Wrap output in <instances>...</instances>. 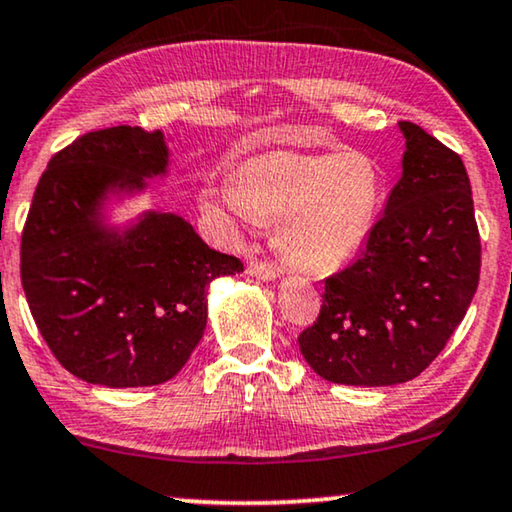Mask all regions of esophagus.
Returning a JSON list of instances; mask_svg holds the SVG:
<instances>
[{
    "mask_svg": "<svg viewBox=\"0 0 512 512\" xmlns=\"http://www.w3.org/2000/svg\"><path fill=\"white\" fill-rule=\"evenodd\" d=\"M248 276L259 278V280H273L280 276L278 266H273L271 262H259V259H250L248 262Z\"/></svg>",
    "mask_w": 512,
    "mask_h": 512,
    "instance_id": "1",
    "label": "esophagus"
}]
</instances>
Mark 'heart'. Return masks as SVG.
Here are the masks:
<instances>
[{"label":"heart","instance_id":"heart-1","mask_svg":"<svg viewBox=\"0 0 512 512\" xmlns=\"http://www.w3.org/2000/svg\"><path fill=\"white\" fill-rule=\"evenodd\" d=\"M384 188V170L365 151L278 149L246 160L234 181L204 188L202 207L230 230L278 223V243L289 262L329 273L365 246Z\"/></svg>","mask_w":512,"mask_h":512}]
</instances>
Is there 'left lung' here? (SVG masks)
Instances as JSON below:
<instances>
[{"label":"left lung","instance_id":"obj_1","mask_svg":"<svg viewBox=\"0 0 512 512\" xmlns=\"http://www.w3.org/2000/svg\"><path fill=\"white\" fill-rule=\"evenodd\" d=\"M402 177L361 255L324 280L301 354L326 381L393 386L421 375L467 315L480 236L462 158L411 121Z\"/></svg>","mask_w":512,"mask_h":512}]
</instances>
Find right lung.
Wrapping results in <instances>:
<instances>
[{
	"label": "right lung",
	"mask_w": 512,
	"mask_h": 512,
	"mask_svg": "<svg viewBox=\"0 0 512 512\" xmlns=\"http://www.w3.org/2000/svg\"><path fill=\"white\" fill-rule=\"evenodd\" d=\"M160 131L112 126L50 158L20 243L29 310L64 368L87 384L156 386L186 365L207 326L211 280L243 271L174 213L108 227L103 204L167 172Z\"/></svg>",
	"instance_id": "obj_1"
}]
</instances>
